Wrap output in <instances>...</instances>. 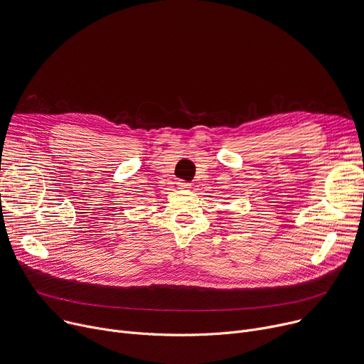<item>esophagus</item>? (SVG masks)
<instances>
[{
	"label": "esophagus",
	"instance_id": "esophagus-1",
	"mask_svg": "<svg viewBox=\"0 0 364 364\" xmlns=\"http://www.w3.org/2000/svg\"><path fill=\"white\" fill-rule=\"evenodd\" d=\"M177 186H178V188H183V190H188V188L191 187V184L187 183V181H184V180H180V181L177 183Z\"/></svg>",
	"mask_w": 364,
	"mask_h": 364
}]
</instances>
